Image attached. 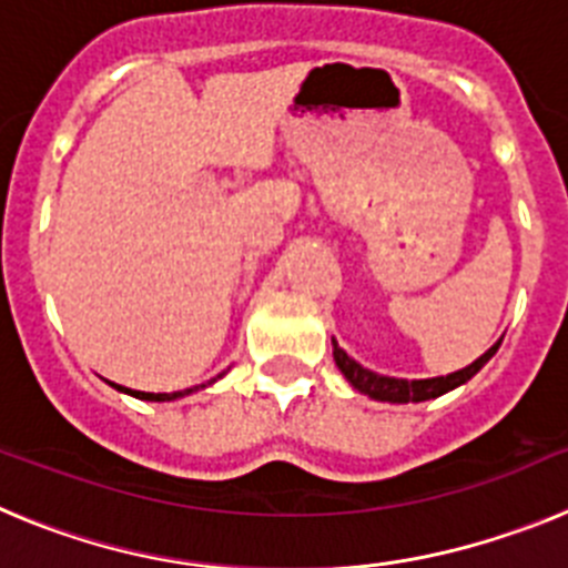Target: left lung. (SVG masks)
I'll use <instances>...</instances> for the list:
<instances>
[{"label": "left lung", "instance_id": "obj_1", "mask_svg": "<svg viewBox=\"0 0 568 568\" xmlns=\"http://www.w3.org/2000/svg\"><path fill=\"white\" fill-rule=\"evenodd\" d=\"M498 346L500 344H495L491 349H486V353L480 355L475 364L464 366V369H458V373L446 375V378L440 375V378H426V381L386 378V375L369 373V369H364L361 364H355V361L349 358V355H346L338 344L333 346V355H335V364H338V369L344 373V378L349 381V384H353L358 393L369 395V398H375V400H389V404H418V400L438 398V395L449 393V389H455V386L466 384V381L478 373L480 366H484L491 355L498 353Z\"/></svg>", "mask_w": 568, "mask_h": 568}]
</instances>
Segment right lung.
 Returning <instances> with one entry per match:
<instances>
[{
  "mask_svg": "<svg viewBox=\"0 0 568 568\" xmlns=\"http://www.w3.org/2000/svg\"><path fill=\"white\" fill-rule=\"evenodd\" d=\"M119 389H124V386H119ZM124 393L135 395V398H142V400H173V398H182L184 393H139V389H124Z\"/></svg>",
  "mask_w": 568,
  "mask_h": 568,
  "instance_id": "add662e5",
  "label": "right lung"
}]
</instances>
